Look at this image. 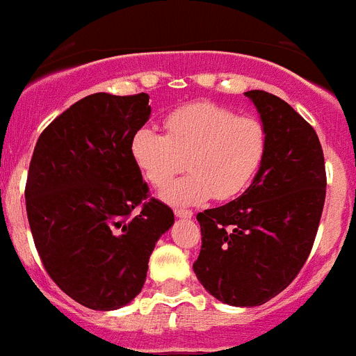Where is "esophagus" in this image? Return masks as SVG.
Listing matches in <instances>:
<instances>
[{
	"label": "esophagus",
	"mask_w": 356,
	"mask_h": 356,
	"mask_svg": "<svg viewBox=\"0 0 356 356\" xmlns=\"http://www.w3.org/2000/svg\"><path fill=\"white\" fill-rule=\"evenodd\" d=\"M175 216L180 217V219H191V217H193V212L187 209H175Z\"/></svg>",
	"instance_id": "esophagus-1"
}]
</instances>
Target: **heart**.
Here are the masks:
<instances>
[{"mask_svg":"<svg viewBox=\"0 0 356 356\" xmlns=\"http://www.w3.org/2000/svg\"><path fill=\"white\" fill-rule=\"evenodd\" d=\"M168 135L140 128L130 143L131 160L155 187L167 185L184 168L191 175L163 188L171 205H196L213 196L232 200L251 184L267 151V131L254 118L209 102L175 110L165 118Z\"/></svg>","mask_w":356,"mask_h":356,"instance_id":"1","label":"heart"}]
</instances>
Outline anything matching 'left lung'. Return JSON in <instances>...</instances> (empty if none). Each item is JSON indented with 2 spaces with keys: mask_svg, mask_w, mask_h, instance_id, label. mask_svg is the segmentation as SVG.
<instances>
[{
  "mask_svg": "<svg viewBox=\"0 0 356 356\" xmlns=\"http://www.w3.org/2000/svg\"><path fill=\"white\" fill-rule=\"evenodd\" d=\"M267 131L250 187L197 213L201 251L193 269L216 300L259 307L284 291L307 262L325 207V156L317 134L289 103L248 90Z\"/></svg>",
  "mask_w": 356,
  "mask_h": 356,
  "instance_id": "left-lung-1",
  "label": "left lung"
}]
</instances>
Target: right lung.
<instances>
[{"mask_svg":"<svg viewBox=\"0 0 356 356\" xmlns=\"http://www.w3.org/2000/svg\"><path fill=\"white\" fill-rule=\"evenodd\" d=\"M147 94L96 92L40 134L28 171L26 213L44 267L69 298L118 310L144 287L147 260L175 213L147 200L130 143L149 119Z\"/></svg>","mask_w":356,"mask_h":356,"instance_id":"right-lung-1","label":"right lung"}]
</instances>
